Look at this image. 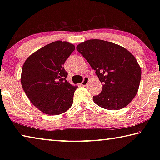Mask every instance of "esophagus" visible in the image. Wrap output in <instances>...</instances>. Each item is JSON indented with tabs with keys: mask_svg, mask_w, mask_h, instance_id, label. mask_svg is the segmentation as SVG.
<instances>
[{
	"mask_svg": "<svg viewBox=\"0 0 160 160\" xmlns=\"http://www.w3.org/2000/svg\"><path fill=\"white\" fill-rule=\"evenodd\" d=\"M89 81H90V78L88 77H85L84 78V80L82 82V83H81V85H82V86H86L89 82Z\"/></svg>",
	"mask_w": 160,
	"mask_h": 160,
	"instance_id": "34e87169",
	"label": "esophagus"
}]
</instances>
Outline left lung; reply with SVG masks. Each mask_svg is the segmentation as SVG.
<instances>
[{
	"label": "left lung",
	"mask_w": 160,
	"mask_h": 160,
	"mask_svg": "<svg viewBox=\"0 0 160 160\" xmlns=\"http://www.w3.org/2000/svg\"><path fill=\"white\" fill-rule=\"evenodd\" d=\"M76 48L102 84L101 93L93 97L94 102L109 110L128 105L138 91L141 78L135 56L121 46L100 39L87 40Z\"/></svg>",
	"instance_id": "8db88e82"
}]
</instances>
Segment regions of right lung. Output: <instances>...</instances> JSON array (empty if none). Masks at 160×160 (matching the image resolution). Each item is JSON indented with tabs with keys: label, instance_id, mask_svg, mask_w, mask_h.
<instances>
[{
	"label": "right lung",
	"instance_id": "obj_1",
	"mask_svg": "<svg viewBox=\"0 0 160 160\" xmlns=\"http://www.w3.org/2000/svg\"><path fill=\"white\" fill-rule=\"evenodd\" d=\"M68 42L56 41L35 51L27 58L21 84L31 102L43 113L58 115L71 107L78 86L66 80L63 64L75 50Z\"/></svg>",
	"mask_w": 160,
	"mask_h": 160
}]
</instances>
